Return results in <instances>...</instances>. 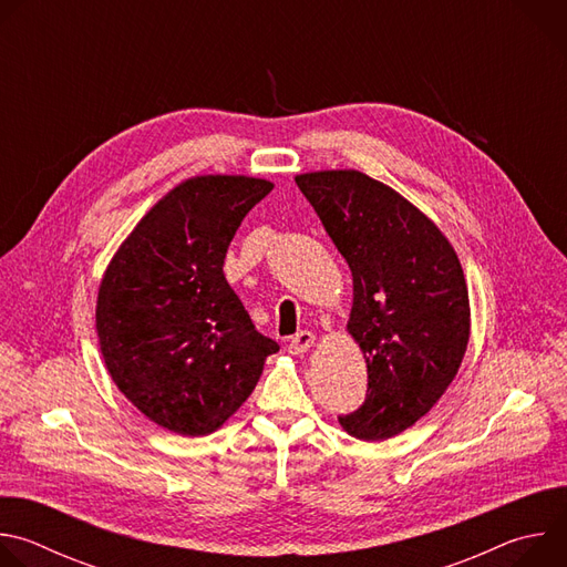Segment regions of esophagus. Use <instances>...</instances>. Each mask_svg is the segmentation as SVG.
<instances>
[{"label":"esophagus","instance_id":"34e87169","mask_svg":"<svg viewBox=\"0 0 567 567\" xmlns=\"http://www.w3.org/2000/svg\"><path fill=\"white\" fill-rule=\"evenodd\" d=\"M311 346H313V334L307 332V330H302V332H298V334L291 337L287 350H289L291 354H302V352H307Z\"/></svg>","mask_w":567,"mask_h":567}]
</instances>
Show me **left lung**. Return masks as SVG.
Instances as JSON below:
<instances>
[{"instance_id":"left-lung-1","label":"left lung","mask_w":567,"mask_h":567,"mask_svg":"<svg viewBox=\"0 0 567 567\" xmlns=\"http://www.w3.org/2000/svg\"><path fill=\"white\" fill-rule=\"evenodd\" d=\"M296 184L354 282L348 330L368 363V396L339 422L359 440L392 437L435 406L466 352L460 260L424 213L363 173H309Z\"/></svg>"}]
</instances>
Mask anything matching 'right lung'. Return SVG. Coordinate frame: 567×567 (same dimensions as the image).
Instances as JSON below:
<instances>
[{
  "instance_id": "1",
  "label": "right lung",
  "mask_w": 567,
  "mask_h": 567,
  "mask_svg": "<svg viewBox=\"0 0 567 567\" xmlns=\"http://www.w3.org/2000/svg\"><path fill=\"white\" fill-rule=\"evenodd\" d=\"M271 190L254 177L184 182L138 221L101 282L105 365L134 406L173 433L219 429L280 350L221 271L237 226Z\"/></svg>"
}]
</instances>
